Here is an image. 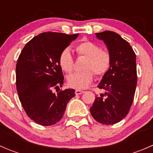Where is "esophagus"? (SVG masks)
<instances>
[{
  "instance_id": "34e87169",
  "label": "esophagus",
  "mask_w": 153,
  "mask_h": 153,
  "mask_svg": "<svg viewBox=\"0 0 153 153\" xmlns=\"http://www.w3.org/2000/svg\"><path fill=\"white\" fill-rule=\"evenodd\" d=\"M84 91H83V90H80V89H76V90H75V95H81V94L82 93H84Z\"/></svg>"
}]
</instances>
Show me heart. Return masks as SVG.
<instances>
[{"mask_svg": "<svg viewBox=\"0 0 153 153\" xmlns=\"http://www.w3.org/2000/svg\"><path fill=\"white\" fill-rule=\"evenodd\" d=\"M79 55L86 57L83 72H75L67 78L68 84L75 89H85L94 79V73L98 76H103L111 67L112 58L109 52L101 49L99 45L89 41H85L75 47ZM58 64L63 71L70 73L73 70L74 61L70 50L66 48L61 51L58 57Z\"/></svg>", "mask_w": 153, "mask_h": 153, "instance_id": "b5f03b06", "label": "heart"}]
</instances>
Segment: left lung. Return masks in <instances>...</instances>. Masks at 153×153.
<instances>
[{"instance_id":"1","label":"left lung","mask_w":153,"mask_h":153,"mask_svg":"<svg viewBox=\"0 0 153 153\" xmlns=\"http://www.w3.org/2000/svg\"><path fill=\"white\" fill-rule=\"evenodd\" d=\"M95 35L105 44L112 63L98 85L105 92L97 95L90 112L98 122L114 124L126 116L133 102L137 85L136 55L118 33L104 31Z\"/></svg>"}]
</instances>
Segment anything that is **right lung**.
<instances>
[{
  "mask_svg": "<svg viewBox=\"0 0 153 153\" xmlns=\"http://www.w3.org/2000/svg\"><path fill=\"white\" fill-rule=\"evenodd\" d=\"M78 36L44 32L29 41L20 54L16 65L17 91L26 113L37 124H56L62 118L67 103L75 96L73 89L57 94L52 90H59L64 84L58 64L60 53Z\"/></svg>",
  "mask_w": 153,
  "mask_h": 153,
  "instance_id": "right-lung-1",
  "label": "right lung"
}]
</instances>
